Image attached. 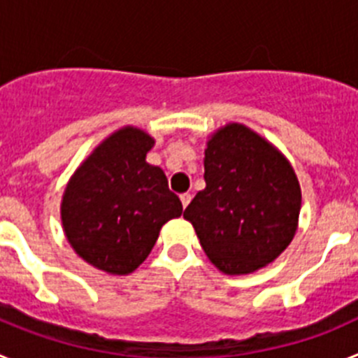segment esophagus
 <instances>
[{
    "label": "esophagus",
    "instance_id": "obj_1",
    "mask_svg": "<svg viewBox=\"0 0 358 358\" xmlns=\"http://www.w3.org/2000/svg\"><path fill=\"white\" fill-rule=\"evenodd\" d=\"M189 201H192V195H189V194H182V195H181V204H182V208L188 206Z\"/></svg>",
    "mask_w": 358,
    "mask_h": 358
}]
</instances>
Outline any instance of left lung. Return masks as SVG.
<instances>
[{
	"label": "left lung",
	"mask_w": 358,
	"mask_h": 358,
	"mask_svg": "<svg viewBox=\"0 0 358 358\" xmlns=\"http://www.w3.org/2000/svg\"><path fill=\"white\" fill-rule=\"evenodd\" d=\"M204 181L185 218L222 273H252L285 251L296 233L301 188L273 145L229 123L208 141Z\"/></svg>",
	"instance_id": "obj_1"
}]
</instances>
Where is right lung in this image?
I'll use <instances>...</instances> for the list:
<instances>
[{
    "instance_id": "add662e5",
    "label": "right lung",
    "mask_w": 358,
    "mask_h": 358,
    "mask_svg": "<svg viewBox=\"0 0 358 358\" xmlns=\"http://www.w3.org/2000/svg\"><path fill=\"white\" fill-rule=\"evenodd\" d=\"M154 140L125 127L107 138L71 177L61 215L80 258L110 274L132 273L150 255L163 224L182 204L159 166L145 161Z\"/></svg>"
}]
</instances>
